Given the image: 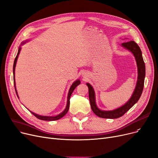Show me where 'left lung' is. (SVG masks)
Returning <instances> with one entry per match:
<instances>
[{
  "label": "left lung",
  "instance_id": "1",
  "mask_svg": "<svg viewBox=\"0 0 158 158\" xmlns=\"http://www.w3.org/2000/svg\"><path fill=\"white\" fill-rule=\"evenodd\" d=\"M121 46L131 52L135 57L137 67H138V80L135 90L129 100L123 106L113 110H100L95 102V92L92 86L86 83L88 87L89 99L93 112L98 117L106 119H116L121 117L131 108L139 99L143 90L144 82L145 77V65L142 56V52L139 46L134 40L128 41L121 44Z\"/></svg>",
  "mask_w": 158,
  "mask_h": 158
}]
</instances>
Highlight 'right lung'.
I'll return each instance as SVG.
<instances>
[{
    "instance_id": "1",
    "label": "right lung",
    "mask_w": 158,
    "mask_h": 158,
    "mask_svg": "<svg viewBox=\"0 0 158 158\" xmlns=\"http://www.w3.org/2000/svg\"><path fill=\"white\" fill-rule=\"evenodd\" d=\"M28 42V40H26V41H24V42L22 43L21 45H23L24 44ZM20 50H21V47H20V46H19V50H18V53H17V56L15 59V60H14V63H13V81H14V86H15V92H16V94H17V97L19 98L18 96V94H17V90H16V87H15V66H16V63H17V59L19 57V55L20 53ZM81 83V81L79 79H77L75 81L73 82V83L72 85V86H70V89H69V92H68V98H67V104H66V106L65 108V109L64 110V111H63V112H61L60 114H59V115H56V116H45V115H38L35 113H34L31 111L30 110V112L33 114L35 116V117L40 120H44V121H56V120H58L60 118H62L63 116H64L66 115V114L68 112V110H69V107H70V96L72 94V92H73L74 89L76 88L79 84Z\"/></svg>"
}]
</instances>
